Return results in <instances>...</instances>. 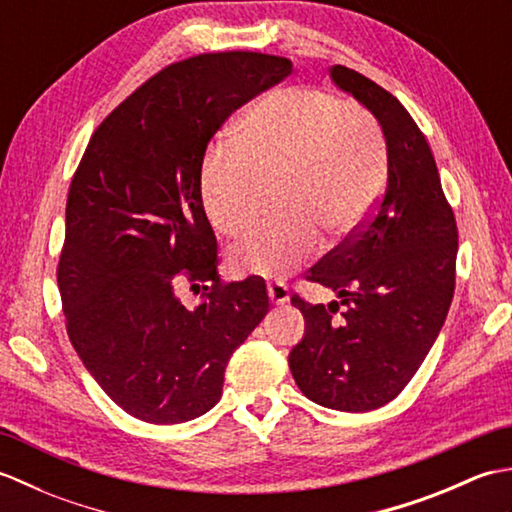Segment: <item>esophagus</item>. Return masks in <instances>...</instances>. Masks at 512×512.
Masks as SVG:
<instances>
[{
	"mask_svg": "<svg viewBox=\"0 0 512 512\" xmlns=\"http://www.w3.org/2000/svg\"><path fill=\"white\" fill-rule=\"evenodd\" d=\"M268 297L273 303H286L290 299V292H288V286L284 284V281H273V284H268Z\"/></svg>",
	"mask_w": 512,
	"mask_h": 512,
	"instance_id": "1",
	"label": "esophagus"
}]
</instances>
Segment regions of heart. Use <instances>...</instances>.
Masks as SVG:
<instances>
[{
	"label": "heart",
	"instance_id": "b5f03b06",
	"mask_svg": "<svg viewBox=\"0 0 512 512\" xmlns=\"http://www.w3.org/2000/svg\"><path fill=\"white\" fill-rule=\"evenodd\" d=\"M387 176L383 134L365 107L317 88L290 85L262 96L235 145L206 154L200 198L211 224L237 235L253 222L259 184L281 180L277 222L257 224L231 248L239 273L284 277L317 253L319 228L356 233Z\"/></svg>",
	"mask_w": 512,
	"mask_h": 512
}]
</instances>
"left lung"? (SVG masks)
<instances>
[{"mask_svg":"<svg viewBox=\"0 0 512 512\" xmlns=\"http://www.w3.org/2000/svg\"><path fill=\"white\" fill-rule=\"evenodd\" d=\"M330 72L383 127L387 184L361 228L310 268L308 281L341 301L314 306L290 297L306 334L288 363L303 396L361 413L394 400L438 339L455 290L458 224L427 138L402 103L345 65Z\"/></svg>","mask_w":512,"mask_h":512,"instance_id":"left-lung-1","label":"left lung"}]
</instances>
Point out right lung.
<instances>
[{
    "label": "right lung",
    "mask_w": 512,
    "mask_h": 512,
    "mask_svg": "<svg viewBox=\"0 0 512 512\" xmlns=\"http://www.w3.org/2000/svg\"><path fill=\"white\" fill-rule=\"evenodd\" d=\"M292 72L275 54L206 52L156 72L96 127L65 204V330L129 416L178 424L222 396L224 369L268 312L262 277L217 275L200 198L206 147L237 107ZM204 283L187 309L175 288Z\"/></svg>",
    "instance_id": "add662e5"
}]
</instances>
